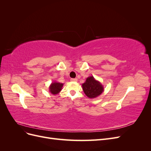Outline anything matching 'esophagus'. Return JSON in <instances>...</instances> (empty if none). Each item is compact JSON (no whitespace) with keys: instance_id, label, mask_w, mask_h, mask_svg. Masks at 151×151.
<instances>
[{"instance_id":"obj_1","label":"esophagus","mask_w":151,"mask_h":151,"mask_svg":"<svg viewBox=\"0 0 151 151\" xmlns=\"http://www.w3.org/2000/svg\"><path fill=\"white\" fill-rule=\"evenodd\" d=\"M70 81H72V82H77V79H76V78H72V79H70Z\"/></svg>"}]
</instances>
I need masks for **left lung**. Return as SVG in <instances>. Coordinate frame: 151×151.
Listing matches in <instances>:
<instances>
[{
	"label": "left lung",
	"mask_w": 151,
	"mask_h": 151,
	"mask_svg": "<svg viewBox=\"0 0 151 151\" xmlns=\"http://www.w3.org/2000/svg\"><path fill=\"white\" fill-rule=\"evenodd\" d=\"M82 87L85 94L91 99L97 98L104 91L103 86L93 76L88 77Z\"/></svg>",
	"instance_id": "obj_1"
}]
</instances>
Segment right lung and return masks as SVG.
Returning a JSON list of instances; mask_svg holds the SVG:
<instances>
[{
	"instance_id": "add662e5",
	"label": "right lung",
	"mask_w": 151,
	"mask_h": 151,
	"mask_svg": "<svg viewBox=\"0 0 151 151\" xmlns=\"http://www.w3.org/2000/svg\"><path fill=\"white\" fill-rule=\"evenodd\" d=\"M63 86V83H58V82H56V81L53 82V83H52V84L49 86L50 93L53 95H56L58 94L61 91Z\"/></svg>"
}]
</instances>
